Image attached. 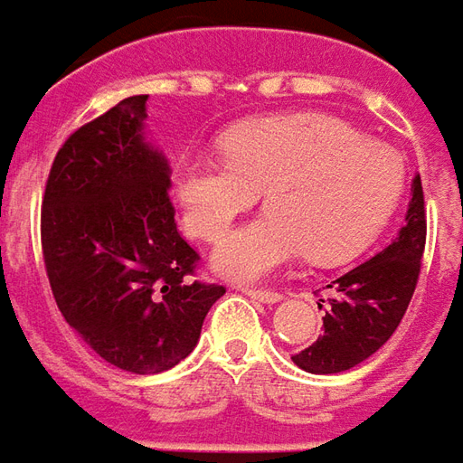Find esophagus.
Wrapping results in <instances>:
<instances>
[{"label": "esophagus", "mask_w": 463, "mask_h": 463, "mask_svg": "<svg viewBox=\"0 0 463 463\" xmlns=\"http://www.w3.org/2000/svg\"><path fill=\"white\" fill-rule=\"evenodd\" d=\"M241 290L245 296H250V298H258L263 300V303H276L280 300L283 296L278 293V290H270V288H253V286H241Z\"/></svg>", "instance_id": "obj_1"}]
</instances>
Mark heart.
Wrapping results in <instances>:
<instances>
[{
    "instance_id": "1",
    "label": "heart",
    "mask_w": 463,
    "mask_h": 463,
    "mask_svg": "<svg viewBox=\"0 0 463 463\" xmlns=\"http://www.w3.org/2000/svg\"><path fill=\"white\" fill-rule=\"evenodd\" d=\"M225 160L180 167L177 198L187 231L218 241L263 193L268 210L218 245L222 276L258 280L303 255L341 263L376 241L406 185L401 155L364 140L328 115L242 122L222 137Z\"/></svg>"
}]
</instances>
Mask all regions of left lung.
<instances>
[{
    "label": "left lung",
    "mask_w": 463,
    "mask_h": 463,
    "mask_svg": "<svg viewBox=\"0 0 463 463\" xmlns=\"http://www.w3.org/2000/svg\"><path fill=\"white\" fill-rule=\"evenodd\" d=\"M426 248V208L421 177H413L406 222L366 263L355 265L331 286L321 335L293 354V364L308 373H341L364 364L389 341L411 303Z\"/></svg>",
    "instance_id": "1"
}]
</instances>
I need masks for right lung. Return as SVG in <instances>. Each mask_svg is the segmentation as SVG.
<instances>
[{"instance_id":"right-lung-1","label":"right lung","mask_w":463,"mask_h":463,"mask_svg":"<svg viewBox=\"0 0 463 463\" xmlns=\"http://www.w3.org/2000/svg\"><path fill=\"white\" fill-rule=\"evenodd\" d=\"M147 95L74 130L42 198V255L64 321L130 373L177 366L225 286L195 280L200 253L180 235L170 167L142 140Z\"/></svg>"}]
</instances>
